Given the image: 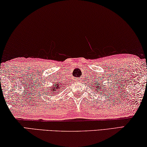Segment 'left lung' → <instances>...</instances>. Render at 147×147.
<instances>
[{"label": "left lung", "mask_w": 147, "mask_h": 147, "mask_svg": "<svg viewBox=\"0 0 147 147\" xmlns=\"http://www.w3.org/2000/svg\"><path fill=\"white\" fill-rule=\"evenodd\" d=\"M97 87H98V86H97ZM102 87H103V86H102ZM100 89H101V86H100ZM105 89H106V88H105Z\"/></svg>", "instance_id": "obj_1"}]
</instances>
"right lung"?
Listing matches in <instances>:
<instances>
[{"label":"right lung","mask_w":147,"mask_h":147,"mask_svg":"<svg viewBox=\"0 0 147 147\" xmlns=\"http://www.w3.org/2000/svg\"><path fill=\"white\" fill-rule=\"evenodd\" d=\"M49 90H50V91H52V93H51V94H53V93H54V94H55L57 93V92H59L60 88H59V85H58V84H55V86H52V88H49Z\"/></svg>","instance_id":"obj_1"}]
</instances>
